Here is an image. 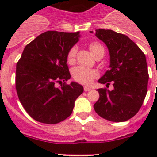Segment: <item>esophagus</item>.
I'll use <instances>...</instances> for the list:
<instances>
[{
  "instance_id": "obj_1",
  "label": "esophagus",
  "mask_w": 157,
  "mask_h": 157,
  "mask_svg": "<svg viewBox=\"0 0 157 157\" xmlns=\"http://www.w3.org/2000/svg\"><path fill=\"white\" fill-rule=\"evenodd\" d=\"M90 90H91V88H90V87H88V86H85V87H84V91L87 92V91H90Z\"/></svg>"
}]
</instances>
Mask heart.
Returning a JSON list of instances; mask_svg holds the SVG:
<instances>
[{
    "mask_svg": "<svg viewBox=\"0 0 157 157\" xmlns=\"http://www.w3.org/2000/svg\"><path fill=\"white\" fill-rule=\"evenodd\" d=\"M90 50L95 56L96 54H98L101 51H104V48L100 43L92 42L90 45ZM76 52H77V47L74 45L68 50L67 55V60L68 63H72L75 60ZM72 77L76 81L83 85H90L93 81V80L97 76V71L93 69L85 67H76L71 71Z\"/></svg>",
    "mask_w": 157,
    "mask_h": 157,
    "instance_id": "heart-1",
    "label": "heart"
}]
</instances>
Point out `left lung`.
<instances>
[{
	"label": "left lung",
	"mask_w": 157,
	"mask_h": 157,
	"mask_svg": "<svg viewBox=\"0 0 157 157\" xmlns=\"http://www.w3.org/2000/svg\"><path fill=\"white\" fill-rule=\"evenodd\" d=\"M95 36L106 44L110 54V69L98 82L107 88L112 83L113 90L98 89L99 98L94 108L107 121H125L137 114L146 97L149 78L146 57L124 34L98 29Z\"/></svg>",
	"instance_id": "8db88e82"
}]
</instances>
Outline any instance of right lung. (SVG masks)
Returning a JSON list of instances; mask_svg holds the SVG:
<instances>
[{
    "label": "right lung",
    "instance_id": "obj_1",
    "mask_svg": "<svg viewBox=\"0 0 157 157\" xmlns=\"http://www.w3.org/2000/svg\"><path fill=\"white\" fill-rule=\"evenodd\" d=\"M79 34L45 32L26 45L17 63V94L23 108L36 121L51 124L64 121L83 93V86L78 83H66L71 77L67 55L79 40Z\"/></svg>",
    "mask_w": 157,
    "mask_h": 157
}]
</instances>
